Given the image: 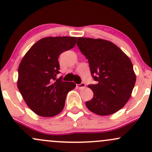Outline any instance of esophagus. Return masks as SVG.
<instances>
[{
  "instance_id": "34e87169",
  "label": "esophagus",
  "mask_w": 152,
  "mask_h": 152,
  "mask_svg": "<svg viewBox=\"0 0 152 152\" xmlns=\"http://www.w3.org/2000/svg\"><path fill=\"white\" fill-rule=\"evenodd\" d=\"M85 86H86V84H85L84 82H82V83H80V84H76V87H77L78 88H85Z\"/></svg>"
}]
</instances>
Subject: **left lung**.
Here are the masks:
<instances>
[{
	"mask_svg": "<svg viewBox=\"0 0 152 152\" xmlns=\"http://www.w3.org/2000/svg\"><path fill=\"white\" fill-rule=\"evenodd\" d=\"M76 44L88 59L91 74L97 81L88 86L94 97L86 102V107L101 116L114 114L126 104L135 85L132 61L117 46L106 40L80 37Z\"/></svg>",
	"mask_w": 152,
	"mask_h": 152,
	"instance_id": "1",
	"label": "left lung"
}]
</instances>
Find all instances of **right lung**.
I'll use <instances>...</instances> for the list:
<instances>
[{"mask_svg": "<svg viewBox=\"0 0 152 152\" xmlns=\"http://www.w3.org/2000/svg\"><path fill=\"white\" fill-rule=\"evenodd\" d=\"M76 37H46L37 41L23 58L18 67V88L28 106L39 116L50 117L64 109L73 82L56 78L60 73L58 56L76 45Z\"/></svg>", "mask_w": 152, "mask_h": 152, "instance_id": "right-lung-1", "label": "right lung"}]
</instances>
